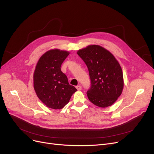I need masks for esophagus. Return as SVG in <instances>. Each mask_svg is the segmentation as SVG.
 <instances>
[{"mask_svg":"<svg viewBox=\"0 0 154 154\" xmlns=\"http://www.w3.org/2000/svg\"><path fill=\"white\" fill-rule=\"evenodd\" d=\"M76 88L78 91H80L82 89V86L81 85H77V86H76Z\"/></svg>","mask_w":154,"mask_h":154,"instance_id":"obj_1","label":"esophagus"}]
</instances>
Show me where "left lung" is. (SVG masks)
Wrapping results in <instances>:
<instances>
[{
  "label": "left lung",
  "mask_w": 154,
  "mask_h": 154,
  "mask_svg": "<svg viewBox=\"0 0 154 154\" xmlns=\"http://www.w3.org/2000/svg\"><path fill=\"white\" fill-rule=\"evenodd\" d=\"M85 63L91 81L87 92L89 100L105 108L112 106L121 95L124 77L119 63L109 51L97 45H91L78 51Z\"/></svg>",
  "instance_id": "obj_1"
}]
</instances>
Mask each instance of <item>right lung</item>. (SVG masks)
<instances>
[{
    "label": "right lung",
    "mask_w": 154,
    "mask_h": 154,
    "mask_svg": "<svg viewBox=\"0 0 154 154\" xmlns=\"http://www.w3.org/2000/svg\"><path fill=\"white\" fill-rule=\"evenodd\" d=\"M69 52L52 49L41 56L34 74V87L38 97L47 107L61 109L67 105L77 90L69 84L61 65Z\"/></svg>",
    "instance_id": "1"
}]
</instances>
